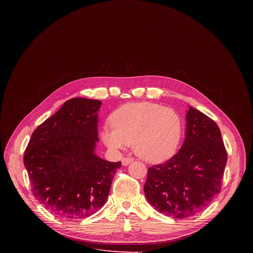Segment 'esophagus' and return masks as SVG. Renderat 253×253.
<instances>
[{
    "instance_id": "34e87169",
    "label": "esophagus",
    "mask_w": 253,
    "mask_h": 253,
    "mask_svg": "<svg viewBox=\"0 0 253 253\" xmlns=\"http://www.w3.org/2000/svg\"><path fill=\"white\" fill-rule=\"evenodd\" d=\"M131 162H133V158H123L122 159V165L123 166L129 165Z\"/></svg>"
}]
</instances>
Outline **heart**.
I'll list each match as a JSON object with an SVG mask.
<instances>
[{"mask_svg":"<svg viewBox=\"0 0 253 253\" xmlns=\"http://www.w3.org/2000/svg\"><path fill=\"white\" fill-rule=\"evenodd\" d=\"M112 127L101 130V139L117 153L132 144L141 159L156 163L171 157L181 140L182 119L172 108L150 102L126 104L114 111Z\"/></svg>","mask_w":253,"mask_h":253,"instance_id":"obj_1","label":"heart"}]
</instances>
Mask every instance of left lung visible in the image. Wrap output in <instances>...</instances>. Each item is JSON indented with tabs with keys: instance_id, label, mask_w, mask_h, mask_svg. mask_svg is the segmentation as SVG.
Returning a JSON list of instances; mask_svg holds the SVG:
<instances>
[{
	"instance_id": "obj_1",
	"label": "left lung",
	"mask_w": 253,
	"mask_h": 253,
	"mask_svg": "<svg viewBox=\"0 0 253 253\" xmlns=\"http://www.w3.org/2000/svg\"><path fill=\"white\" fill-rule=\"evenodd\" d=\"M185 140L166 163L148 168L144 193L160 213L184 219L210 204L221 190L227 153L219 127L189 107Z\"/></svg>"
}]
</instances>
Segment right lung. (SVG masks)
<instances>
[{"label":"right lung","mask_w":253,"mask_h":253,"mask_svg":"<svg viewBox=\"0 0 253 253\" xmlns=\"http://www.w3.org/2000/svg\"><path fill=\"white\" fill-rule=\"evenodd\" d=\"M102 102L87 98L66 101L36 129L25 151L24 165L33 195L67 220L86 218L109 196L121 162L95 153L98 112Z\"/></svg>","instance_id":"obj_1"}]
</instances>
